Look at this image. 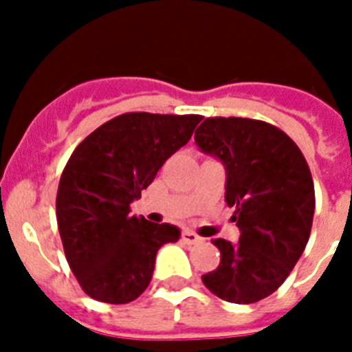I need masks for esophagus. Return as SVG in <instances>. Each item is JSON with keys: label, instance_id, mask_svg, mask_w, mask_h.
Segmentation results:
<instances>
[{"label": "esophagus", "instance_id": "1", "mask_svg": "<svg viewBox=\"0 0 352 352\" xmlns=\"http://www.w3.org/2000/svg\"><path fill=\"white\" fill-rule=\"evenodd\" d=\"M182 238H183V241L188 245H195V243H201V241H203V238H201V236H197L195 232H192V231H183Z\"/></svg>", "mask_w": 352, "mask_h": 352}]
</instances>
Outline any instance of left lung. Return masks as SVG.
Segmentation results:
<instances>
[{
  "mask_svg": "<svg viewBox=\"0 0 352 352\" xmlns=\"http://www.w3.org/2000/svg\"><path fill=\"white\" fill-rule=\"evenodd\" d=\"M203 153L222 162L226 203L239 239L217 238L222 259L203 282L214 296L256 303L284 284L312 229L316 194L307 160L280 129L248 118H206L195 130Z\"/></svg>",
  "mask_w": 352,
  "mask_h": 352,
  "instance_id": "8db88e82",
  "label": "left lung"
}]
</instances>
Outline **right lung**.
<instances>
[{
	"mask_svg": "<svg viewBox=\"0 0 352 352\" xmlns=\"http://www.w3.org/2000/svg\"><path fill=\"white\" fill-rule=\"evenodd\" d=\"M197 114L126 113L89 133L61 174L56 217L65 256L84 292L130 303L151 282L157 252L182 231L130 214L164 162L190 141Z\"/></svg>",
	"mask_w": 352,
	"mask_h": 352,
	"instance_id": "1",
	"label": "right lung"
}]
</instances>
